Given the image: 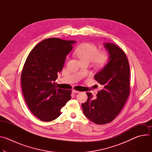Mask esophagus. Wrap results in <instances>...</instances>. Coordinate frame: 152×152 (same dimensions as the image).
<instances>
[{
  "mask_svg": "<svg viewBox=\"0 0 152 152\" xmlns=\"http://www.w3.org/2000/svg\"><path fill=\"white\" fill-rule=\"evenodd\" d=\"M72 93H79V91H77V90H72Z\"/></svg>",
  "mask_w": 152,
  "mask_h": 152,
  "instance_id": "1",
  "label": "esophagus"
}]
</instances>
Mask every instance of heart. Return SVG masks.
<instances>
[{
  "instance_id": "b5f03b06",
  "label": "heart",
  "mask_w": 152,
  "mask_h": 152,
  "mask_svg": "<svg viewBox=\"0 0 152 152\" xmlns=\"http://www.w3.org/2000/svg\"><path fill=\"white\" fill-rule=\"evenodd\" d=\"M75 53L81 61H89L93 60L98 66L102 67L107 62L109 55L106 52L99 53L98 48L90 43H83L76 50Z\"/></svg>"
}]
</instances>
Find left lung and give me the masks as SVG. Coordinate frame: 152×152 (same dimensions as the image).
<instances>
[{"mask_svg": "<svg viewBox=\"0 0 152 152\" xmlns=\"http://www.w3.org/2000/svg\"><path fill=\"white\" fill-rule=\"evenodd\" d=\"M109 54L105 66L94 75L103 86L97 98L86 93L88 99L82 104L85 117L97 124L111 122L121 111L130 93V68L125 53L114 43L103 45Z\"/></svg>", "mask_w": 152, "mask_h": 152, "instance_id": "left-lung-1", "label": "left lung"}]
</instances>
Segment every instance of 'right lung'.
<instances>
[{"mask_svg": "<svg viewBox=\"0 0 152 152\" xmlns=\"http://www.w3.org/2000/svg\"><path fill=\"white\" fill-rule=\"evenodd\" d=\"M76 42L45 39L34 47L25 61L21 74L23 94L31 111L41 121L58 118L71 99L72 91L58 88L55 81Z\"/></svg>", "mask_w": 152, "mask_h": 152, "instance_id": "right-lung-1", "label": "right lung"}]
</instances>
